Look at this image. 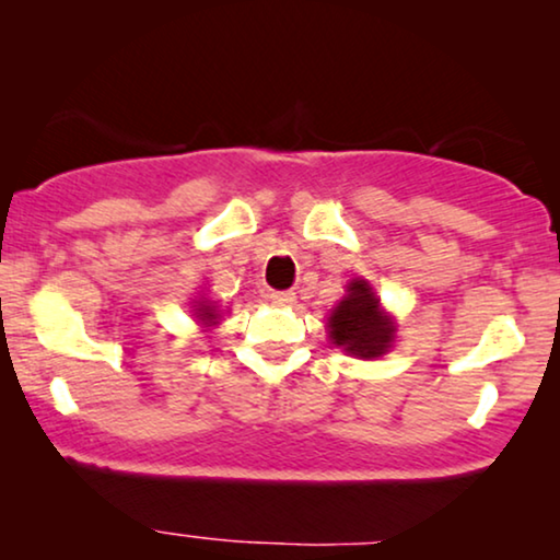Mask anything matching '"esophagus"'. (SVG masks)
I'll return each mask as SVG.
<instances>
[{"mask_svg":"<svg viewBox=\"0 0 560 560\" xmlns=\"http://www.w3.org/2000/svg\"><path fill=\"white\" fill-rule=\"evenodd\" d=\"M270 301L275 305H293L295 303V293H293V290H272Z\"/></svg>","mask_w":560,"mask_h":560,"instance_id":"1","label":"esophagus"}]
</instances>
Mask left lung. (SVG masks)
Returning a JSON list of instances; mask_svg holds the SVG:
<instances>
[{"mask_svg": "<svg viewBox=\"0 0 560 560\" xmlns=\"http://www.w3.org/2000/svg\"><path fill=\"white\" fill-rule=\"evenodd\" d=\"M393 324L380 313V301L364 280L349 285V295L336 305L328 318V334L336 347H343L354 357H382L393 341Z\"/></svg>", "mask_w": 560, "mask_h": 560, "instance_id": "left-lung-1", "label": "left lung"}]
</instances>
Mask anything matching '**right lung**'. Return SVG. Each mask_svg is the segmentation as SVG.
<instances>
[{
    "label": "right lung",
    "mask_w": 560,
    "mask_h": 560,
    "mask_svg": "<svg viewBox=\"0 0 560 560\" xmlns=\"http://www.w3.org/2000/svg\"><path fill=\"white\" fill-rule=\"evenodd\" d=\"M198 316H201V320H206V324H213V318H217V313H213V308L209 303H198Z\"/></svg>",
    "instance_id": "add662e5"
}]
</instances>
